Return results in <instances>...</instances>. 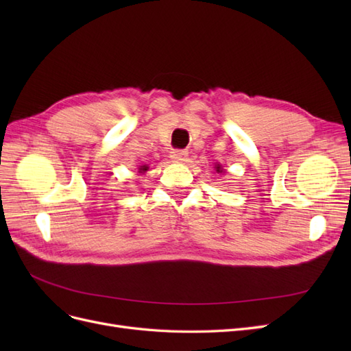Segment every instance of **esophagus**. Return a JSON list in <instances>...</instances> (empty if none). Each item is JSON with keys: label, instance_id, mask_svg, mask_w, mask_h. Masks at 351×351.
<instances>
[{"label": "esophagus", "instance_id": "obj_1", "mask_svg": "<svg viewBox=\"0 0 351 351\" xmlns=\"http://www.w3.org/2000/svg\"><path fill=\"white\" fill-rule=\"evenodd\" d=\"M187 151L184 149H174L171 152V155H169V158H171L173 162H184L187 159Z\"/></svg>", "mask_w": 351, "mask_h": 351}]
</instances>
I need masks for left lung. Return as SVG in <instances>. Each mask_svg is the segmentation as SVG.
<instances>
[{"label":"left lung","mask_w":351,"mask_h":351,"mask_svg":"<svg viewBox=\"0 0 351 351\" xmlns=\"http://www.w3.org/2000/svg\"><path fill=\"white\" fill-rule=\"evenodd\" d=\"M219 169H221V167L218 165V167H217V171H219Z\"/></svg>","instance_id":"obj_1"}]
</instances>
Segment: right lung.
I'll return each instance as SVG.
<instances>
[{
	"mask_svg": "<svg viewBox=\"0 0 351 351\" xmlns=\"http://www.w3.org/2000/svg\"><path fill=\"white\" fill-rule=\"evenodd\" d=\"M146 169H147V167H145V165H143V167L141 168V173H142V171H146Z\"/></svg>",
	"mask_w": 351,
	"mask_h": 351,
	"instance_id": "add662e5",
	"label": "right lung"
}]
</instances>
